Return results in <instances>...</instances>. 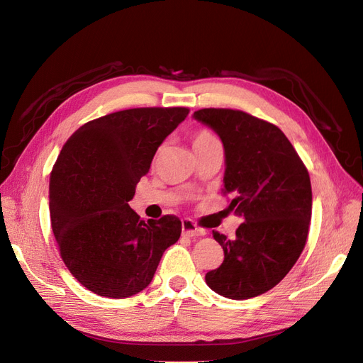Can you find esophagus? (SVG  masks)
<instances>
[{"mask_svg":"<svg viewBox=\"0 0 363 363\" xmlns=\"http://www.w3.org/2000/svg\"><path fill=\"white\" fill-rule=\"evenodd\" d=\"M182 230L183 235L191 236V238H196V236H204L206 232L201 228L196 227V224L192 221V219H183L182 223Z\"/></svg>","mask_w":363,"mask_h":363,"instance_id":"esophagus-1","label":"esophagus"}]
</instances>
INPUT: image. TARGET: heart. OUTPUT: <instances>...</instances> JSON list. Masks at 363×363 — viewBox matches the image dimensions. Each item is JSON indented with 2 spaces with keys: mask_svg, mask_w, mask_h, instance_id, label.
Returning <instances> with one entry per match:
<instances>
[{
  "mask_svg": "<svg viewBox=\"0 0 363 363\" xmlns=\"http://www.w3.org/2000/svg\"><path fill=\"white\" fill-rule=\"evenodd\" d=\"M194 150H199V148H204L208 145H213V144H219V139L212 133L211 130H199L194 136Z\"/></svg>",
  "mask_w": 363,
  "mask_h": 363,
  "instance_id": "obj_1",
  "label": "heart"
}]
</instances>
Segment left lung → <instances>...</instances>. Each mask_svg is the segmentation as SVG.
I'll list each match as a JSON object with an SVG mask.
<instances>
[{"instance_id": "left-lung-1", "label": "left lung", "mask_w": 363, "mask_h": 363, "mask_svg": "<svg viewBox=\"0 0 363 363\" xmlns=\"http://www.w3.org/2000/svg\"><path fill=\"white\" fill-rule=\"evenodd\" d=\"M194 118L215 130L225 151L224 195L245 221L233 238H213L221 267L206 274L216 294L248 300L265 294L291 271L304 250L312 216L311 177L283 131L233 108H201Z\"/></svg>"}]
</instances>
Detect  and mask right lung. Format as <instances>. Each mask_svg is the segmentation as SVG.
Returning a JSON list of instances; mask_svg holds the SVG:
<instances>
[{
	"instance_id": "right-lung-1",
	"label": "right lung",
	"mask_w": 363,
	"mask_h": 363,
	"mask_svg": "<svg viewBox=\"0 0 363 363\" xmlns=\"http://www.w3.org/2000/svg\"><path fill=\"white\" fill-rule=\"evenodd\" d=\"M188 107L127 108L89 121L63 145L50 175V216L60 257L86 289L127 298L151 283L175 244V215L144 221L128 206L157 148Z\"/></svg>"
}]
</instances>
